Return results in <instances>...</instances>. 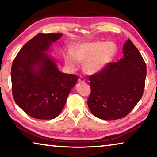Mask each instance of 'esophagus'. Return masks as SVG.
Instances as JSON below:
<instances>
[{"label":"esophagus","mask_w":157,"mask_h":157,"mask_svg":"<svg viewBox=\"0 0 157 157\" xmlns=\"http://www.w3.org/2000/svg\"><path fill=\"white\" fill-rule=\"evenodd\" d=\"M78 81L79 82H85V79L83 78V77H79L78 79Z\"/></svg>","instance_id":"34e87169"}]
</instances>
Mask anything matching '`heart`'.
Masks as SVG:
<instances>
[{
	"mask_svg": "<svg viewBox=\"0 0 157 157\" xmlns=\"http://www.w3.org/2000/svg\"><path fill=\"white\" fill-rule=\"evenodd\" d=\"M116 46L111 41H94L78 45L65 57L66 62L71 67L78 65V60L84 62V68L89 73L102 71L115 57Z\"/></svg>",
	"mask_w": 157,
	"mask_h": 157,
	"instance_id": "1",
	"label": "heart"
}]
</instances>
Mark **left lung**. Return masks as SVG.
I'll return each instance as SVG.
<instances>
[{"label": "left lung", "instance_id": "left-lung-1", "mask_svg": "<svg viewBox=\"0 0 157 157\" xmlns=\"http://www.w3.org/2000/svg\"><path fill=\"white\" fill-rule=\"evenodd\" d=\"M123 52L120 61L110 62L100 72L89 77L91 94L87 104L98 118H123L142 98L147 73L145 61L129 39Z\"/></svg>", "mask_w": 157, "mask_h": 157}]
</instances>
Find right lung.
<instances>
[{
	"label": "right lung",
	"instance_id": "1",
	"mask_svg": "<svg viewBox=\"0 0 157 157\" xmlns=\"http://www.w3.org/2000/svg\"><path fill=\"white\" fill-rule=\"evenodd\" d=\"M62 34L39 33L18 52L11 69L12 89L17 105L34 118L50 120L59 115L78 77L58 70L46 52Z\"/></svg>",
	"mask_w": 157,
	"mask_h": 157
}]
</instances>
